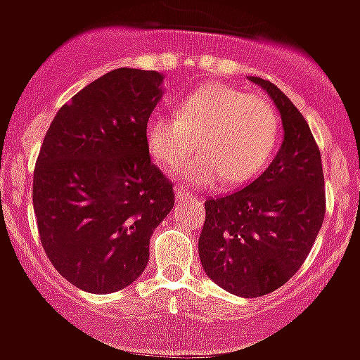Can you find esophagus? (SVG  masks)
Masks as SVG:
<instances>
[{
  "label": "esophagus",
  "mask_w": 360,
  "mask_h": 360,
  "mask_svg": "<svg viewBox=\"0 0 360 360\" xmlns=\"http://www.w3.org/2000/svg\"><path fill=\"white\" fill-rule=\"evenodd\" d=\"M191 193L190 191H184L183 188H176V199L177 200H183V199H191Z\"/></svg>",
  "instance_id": "esophagus-1"
}]
</instances>
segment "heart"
I'll use <instances>...</instances> for the list:
<instances>
[{
  "mask_svg": "<svg viewBox=\"0 0 360 360\" xmlns=\"http://www.w3.org/2000/svg\"><path fill=\"white\" fill-rule=\"evenodd\" d=\"M143 134L153 160L167 170L179 167L196 139L200 150L179 170L191 186H210L221 177L245 183L270 163L278 120L263 97L227 83H210L186 94L176 117L150 113Z\"/></svg>",
  "mask_w": 360,
  "mask_h": 360,
  "instance_id": "b5f03b06",
  "label": "heart"
}]
</instances>
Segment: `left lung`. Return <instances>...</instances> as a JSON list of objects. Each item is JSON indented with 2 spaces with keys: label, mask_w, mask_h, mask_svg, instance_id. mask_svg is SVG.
<instances>
[{
  "label": "left lung",
  "mask_w": 360,
  "mask_h": 360,
  "mask_svg": "<svg viewBox=\"0 0 360 360\" xmlns=\"http://www.w3.org/2000/svg\"><path fill=\"white\" fill-rule=\"evenodd\" d=\"M248 79L277 106L284 140L256 181L206 200L199 256L214 284L256 298L284 286L309 256L325 218V179L320 149L297 106L268 79Z\"/></svg>",
  "instance_id": "8db88e82"
}]
</instances>
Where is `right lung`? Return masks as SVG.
<instances>
[{
    "label": "right lung",
    "instance_id": "right-lung-1",
    "mask_svg": "<svg viewBox=\"0 0 360 360\" xmlns=\"http://www.w3.org/2000/svg\"><path fill=\"white\" fill-rule=\"evenodd\" d=\"M156 70L115 69L58 110L33 172L40 243L63 278L89 293L129 286L154 229L174 207L172 183L150 163L146 122L160 103Z\"/></svg>",
    "mask_w": 360,
    "mask_h": 360
}]
</instances>
